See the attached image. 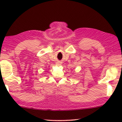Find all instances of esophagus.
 <instances>
[{
    "label": "esophagus",
    "mask_w": 122,
    "mask_h": 122,
    "mask_svg": "<svg viewBox=\"0 0 122 122\" xmlns=\"http://www.w3.org/2000/svg\"><path fill=\"white\" fill-rule=\"evenodd\" d=\"M58 65H59H59H61V63H60V62H59V63H58V64H57Z\"/></svg>",
    "instance_id": "esophagus-1"
}]
</instances>
